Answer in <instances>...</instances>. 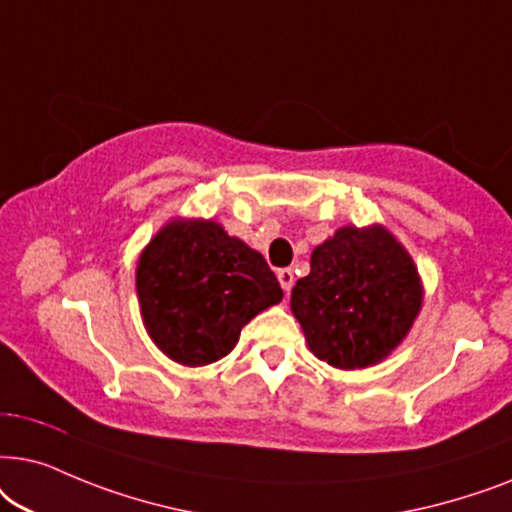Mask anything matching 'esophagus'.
Wrapping results in <instances>:
<instances>
[{
    "mask_svg": "<svg viewBox=\"0 0 512 512\" xmlns=\"http://www.w3.org/2000/svg\"><path fill=\"white\" fill-rule=\"evenodd\" d=\"M278 283H281V288L285 290V292H290L292 290V285H295V271L292 269H278Z\"/></svg>",
    "mask_w": 512,
    "mask_h": 512,
    "instance_id": "obj_1",
    "label": "esophagus"
}]
</instances>
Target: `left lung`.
<instances>
[{"label":"left lung","instance_id":"1","mask_svg":"<svg viewBox=\"0 0 512 512\" xmlns=\"http://www.w3.org/2000/svg\"><path fill=\"white\" fill-rule=\"evenodd\" d=\"M421 278L410 252L381 224L342 227L311 252V274L290 306L313 356L339 370L377 365L419 316Z\"/></svg>","mask_w":512,"mask_h":512}]
</instances>
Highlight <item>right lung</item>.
<instances>
[{
	"instance_id": "1",
	"label": "right lung",
	"mask_w": 512,
	"mask_h": 512,
	"mask_svg": "<svg viewBox=\"0 0 512 512\" xmlns=\"http://www.w3.org/2000/svg\"><path fill=\"white\" fill-rule=\"evenodd\" d=\"M135 288L152 342L187 367L227 356L243 325L283 299L260 252L213 220L168 222L142 250Z\"/></svg>"
}]
</instances>
